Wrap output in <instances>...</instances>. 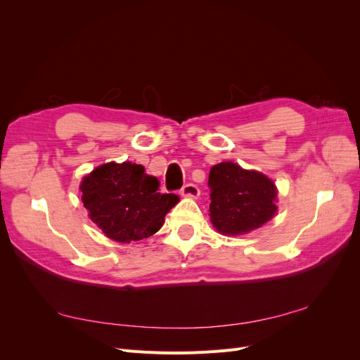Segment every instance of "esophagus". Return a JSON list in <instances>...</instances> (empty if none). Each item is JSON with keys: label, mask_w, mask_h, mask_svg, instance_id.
<instances>
[{"label": "esophagus", "mask_w": 360, "mask_h": 360, "mask_svg": "<svg viewBox=\"0 0 360 360\" xmlns=\"http://www.w3.org/2000/svg\"><path fill=\"white\" fill-rule=\"evenodd\" d=\"M180 193L183 195V197L198 198V197H200V188L197 186V184L188 183V184H184V186L180 189Z\"/></svg>", "instance_id": "obj_1"}]
</instances>
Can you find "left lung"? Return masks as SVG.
<instances>
[{"label": "left lung", "mask_w": 360, "mask_h": 360, "mask_svg": "<svg viewBox=\"0 0 360 360\" xmlns=\"http://www.w3.org/2000/svg\"><path fill=\"white\" fill-rule=\"evenodd\" d=\"M210 219L222 234H245L275 216L276 188L257 171H246L233 162L212 167L209 174Z\"/></svg>", "instance_id": "left-lung-1"}]
</instances>
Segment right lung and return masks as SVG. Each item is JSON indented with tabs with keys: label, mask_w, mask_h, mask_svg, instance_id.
<instances>
[{
	"label": "right lung",
	"mask_w": 360,
	"mask_h": 360,
	"mask_svg": "<svg viewBox=\"0 0 360 360\" xmlns=\"http://www.w3.org/2000/svg\"><path fill=\"white\" fill-rule=\"evenodd\" d=\"M82 202L90 217L115 242L130 243L160 230L163 217L179 202L160 193L159 180L138 163H105L81 183Z\"/></svg>",
	"instance_id": "add662e5"
}]
</instances>
